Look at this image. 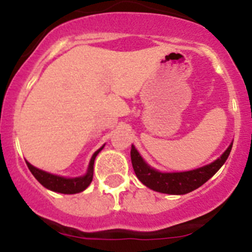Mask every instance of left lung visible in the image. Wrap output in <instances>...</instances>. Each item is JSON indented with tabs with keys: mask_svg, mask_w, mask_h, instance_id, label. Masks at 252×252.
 <instances>
[{
	"mask_svg": "<svg viewBox=\"0 0 252 252\" xmlns=\"http://www.w3.org/2000/svg\"><path fill=\"white\" fill-rule=\"evenodd\" d=\"M231 149H232V145L228 146V149L222 154V157L213 161L212 164L195 169V170L183 171V173L157 171L142 160L140 154L133 146L131 149V162H132L133 171L140 182L153 190L166 193V194H186L203 186L209 178H212L217 173L218 169L223 165L230 155Z\"/></svg>",
	"mask_w": 252,
	"mask_h": 252,
	"instance_id": "obj_1",
	"label": "left lung"
}]
</instances>
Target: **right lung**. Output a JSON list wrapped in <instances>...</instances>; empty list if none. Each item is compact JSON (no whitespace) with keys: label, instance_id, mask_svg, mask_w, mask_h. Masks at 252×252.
Returning a JSON list of instances; mask_svg holds the SVG:
<instances>
[{"label":"right lung","instance_id":"right-lung-1","mask_svg":"<svg viewBox=\"0 0 252 252\" xmlns=\"http://www.w3.org/2000/svg\"><path fill=\"white\" fill-rule=\"evenodd\" d=\"M102 149H103V146L93 154V157L90 162V166H88V171H87V174L84 175V177L66 179V178L58 177V175L50 174V173L40 170V169L35 168V166H32L30 162L28 161H26V165L30 169L32 175L36 178L37 182H39L41 186L45 187V188L50 189V190H54V192L58 193H63V194H75V193H79L82 192V190H84L87 187L90 186L91 182H92L94 159L95 157H97V154H98Z\"/></svg>","mask_w":252,"mask_h":252}]
</instances>
